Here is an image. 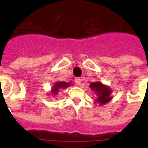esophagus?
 Listing matches in <instances>:
<instances>
[{
	"instance_id": "1",
	"label": "esophagus",
	"mask_w": 148,
	"mask_h": 148,
	"mask_svg": "<svg viewBox=\"0 0 148 148\" xmlns=\"http://www.w3.org/2000/svg\"><path fill=\"white\" fill-rule=\"evenodd\" d=\"M75 83L77 84V85H81V82H82V79L81 78H79V77H77V78H75Z\"/></svg>"
}]
</instances>
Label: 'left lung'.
Returning a JSON list of instances; mask_svg holds the SVG:
<instances>
[{"label": "left lung", "instance_id": "left-lung-1", "mask_svg": "<svg viewBox=\"0 0 148 148\" xmlns=\"http://www.w3.org/2000/svg\"><path fill=\"white\" fill-rule=\"evenodd\" d=\"M90 87V90L93 91L97 95V98L94 101L95 104L98 103L99 106H101L109 102L112 98L111 97L112 90L107 85H104L100 82H91Z\"/></svg>", "mask_w": 148, "mask_h": 148}]
</instances>
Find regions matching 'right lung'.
Returning a JSON list of instances; mask_svg holds the SVG:
<instances>
[{"mask_svg":"<svg viewBox=\"0 0 148 148\" xmlns=\"http://www.w3.org/2000/svg\"><path fill=\"white\" fill-rule=\"evenodd\" d=\"M72 83L71 82H56L53 86L51 87V93L52 96H56L58 93V91L60 90H64V89H66L67 87H69L70 86H71Z\"/></svg>","mask_w":148,"mask_h":148,"instance_id":"1","label":"right lung"}]
</instances>
